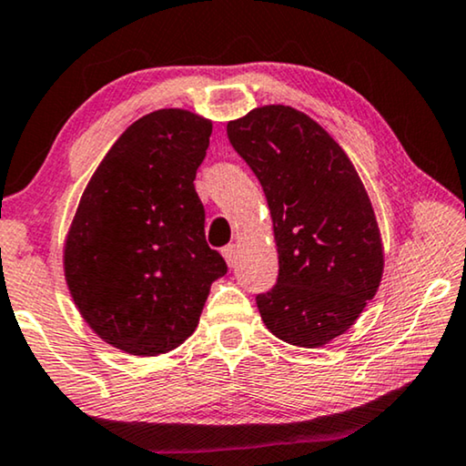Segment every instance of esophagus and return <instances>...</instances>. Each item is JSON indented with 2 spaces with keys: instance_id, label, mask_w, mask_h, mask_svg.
Wrapping results in <instances>:
<instances>
[{
  "instance_id": "obj_1",
  "label": "esophagus",
  "mask_w": 466,
  "mask_h": 466,
  "mask_svg": "<svg viewBox=\"0 0 466 466\" xmlns=\"http://www.w3.org/2000/svg\"><path fill=\"white\" fill-rule=\"evenodd\" d=\"M221 255H224V259L228 261V266H234L236 264V258H238V247L236 245H228L221 248Z\"/></svg>"
}]
</instances>
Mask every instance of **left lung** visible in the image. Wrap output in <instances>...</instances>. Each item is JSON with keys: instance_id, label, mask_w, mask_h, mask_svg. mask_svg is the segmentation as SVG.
Listing matches in <instances>:
<instances>
[{"instance_id": "obj_1", "label": "left lung", "mask_w": 466, "mask_h": 466, "mask_svg": "<svg viewBox=\"0 0 466 466\" xmlns=\"http://www.w3.org/2000/svg\"><path fill=\"white\" fill-rule=\"evenodd\" d=\"M228 137L264 187L279 280L258 296L268 329L320 349L349 331L376 296L384 247L361 177L304 111L264 105L228 122Z\"/></svg>"}]
</instances>
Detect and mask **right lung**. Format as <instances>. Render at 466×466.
<instances>
[{
    "label": "right lung",
    "mask_w": 466,
    "mask_h": 466,
    "mask_svg": "<svg viewBox=\"0 0 466 466\" xmlns=\"http://www.w3.org/2000/svg\"><path fill=\"white\" fill-rule=\"evenodd\" d=\"M213 122L158 109L130 124L90 177L65 236L63 272L86 325L135 357L175 350L228 266L205 238L196 170Z\"/></svg>",
    "instance_id": "obj_1"
}]
</instances>
